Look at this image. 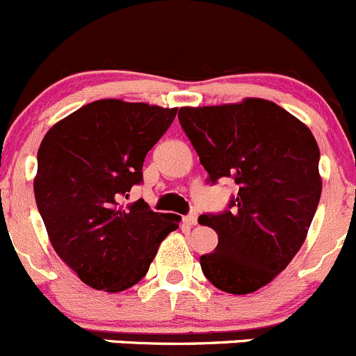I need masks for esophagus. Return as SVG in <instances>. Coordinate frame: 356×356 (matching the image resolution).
<instances>
[{
    "label": "esophagus",
    "instance_id": "34e87169",
    "mask_svg": "<svg viewBox=\"0 0 356 356\" xmlns=\"http://www.w3.org/2000/svg\"><path fill=\"white\" fill-rule=\"evenodd\" d=\"M184 219H186V222L191 224V226H193V224L198 222V212H196V210H191V212H189L188 216L184 217Z\"/></svg>",
    "mask_w": 356,
    "mask_h": 356
}]
</instances>
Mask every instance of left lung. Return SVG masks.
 <instances>
[{
  "instance_id": "left-lung-1",
  "label": "left lung",
  "mask_w": 356,
  "mask_h": 356,
  "mask_svg": "<svg viewBox=\"0 0 356 356\" xmlns=\"http://www.w3.org/2000/svg\"><path fill=\"white\" fill-rule=\"evenodd\" d=\"M179 123L207 170V182L238 186L222 212L200 222L219 234L200 257L213 287L250 294L287 268L305 243L320 195V149L298 118L275 102L181 108Z\"/></svg>"
}]
</instances>
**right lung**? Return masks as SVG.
I'll return each instance as SVG.
<instances>
[{"label": "right lung", "mask_w": 356, "mask_h": 356, "mask_svg": "<svg viewBox=\"0 0 356 356\" xmlns=\"http://www.w3.org/2000/svg\"><path fill=\"white\" fill-rule=\"evenodd\" d=\"M177 109L104 99L83 106L47 132L38 149L34 196L58 257L92 289L122 292L146 277L158 247L181 217L144 200L125 207L143 184L147 151Z\"/></svg>", "instance_id": "add662e5"}]
</instances>
